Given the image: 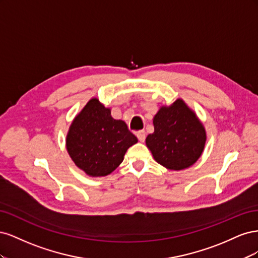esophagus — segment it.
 Wrapping results in <instances>:
<instances>
[{
  "mask_svg": "<svg viewBox=\"0 0 258 258\" xmlns=\"http://www.w3.org/2000/svg\"><path fill=\"white\" fill-rule=\"evenodd\" d=\"M137 137H138V139H139V141H140V142H144V141H145V138H146L145 131L141 130V131L137 132Z\"/></svg>",
  "mask_w": 258,
  "mask_h": 258,
  "instance_id": "esophagus-1",
  "label": "esophagus"
}]
</instances>
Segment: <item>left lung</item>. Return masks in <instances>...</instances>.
I'll return each mask as SVG.
<instances>
[{"label": "left lung", "mask_w": 258, "mask_h": 258, "mask_svg": "<svg viewBox=\"0 0 258 258\" xmlns=\"http://www.w3.org/2000/svg\"><path fill=\"white\" fill-rule=\"evenodd\" d=\"M154 132L145 143L154 159L169 170L191 167L205 150L207 132L204 123L183 99L162 105L153 118Z\"/></svg>", "instance_id": "left-lung-1"}]
</instances>
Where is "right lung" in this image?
<instances>
[{
  "instance_id": "1",
  "label": "right lung",
  "mask_w": 258,
  "mask_h": 258,
  "mask_svg": "<svg viewBox=\"0 0 258 258\" xmlns=\"http://www.w3.org/2000/svg\"><path fill=\"white\" fill-rule=\"evenodd\" d=\"M137 142L126 122L114 119L111 108L92 98L74 117L66 146L77 168L91 177H101L111 174Z\"/></svg>"
}]
</instances>
